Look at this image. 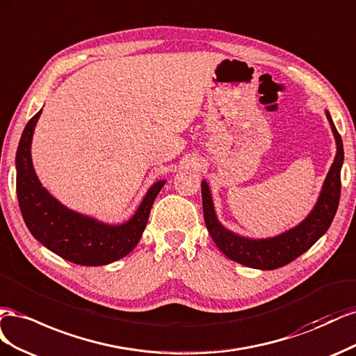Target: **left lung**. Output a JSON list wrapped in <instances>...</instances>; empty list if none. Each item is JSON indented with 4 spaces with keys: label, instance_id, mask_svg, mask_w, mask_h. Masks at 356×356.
I'll return each instance as SVG.
<instances>
[{
    "label": "left lung",
    "instance_id": "8db88e82",
    "mask_svg": "<svg viewBox=\"0 0 356 356\" xmlns=\"http://www.w3.org/2000/svg\"><path fill=\"white\" fill-rule=\"evenodd\" d=\"M325 115H327L334 140H336V158H334L328 175L323 180L316 204L313 206L309 215L293 228L267 238H250L237 234L219 222L215 204H213L210 186L206 180L201 181L202 211H204L206 227L215 245L227 258L250 268L276 270L297 259L328 231L334 216H336L340 201V171L344 152L341 137L336 129V125H334L330 111L325 110Z\"/></svg>",
    "mask_w": 356,
    "mask_h": 356
}]
</instances>
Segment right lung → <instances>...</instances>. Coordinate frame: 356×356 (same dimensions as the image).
Here are the masks:
<instances>
[{
    "mask_svg": "<svg viewBox=\"0 0 356 356\" xmlns=\"http://www.w3.org/2000/svg\"><path fill=\"white\" fill-rule=\"evenodd\" d=\"M42 110L29 119L16 152V192L29 232L44 248L79 266H107L127 257L140 241L149 213L167 180L149 188L136 213L124 223H106L71 210L38 180L31 158V143Z\"/></svg>",
    "mask_w": 356,
    "mask_h": 356,
    "instance_id": "right-lung-1",
    "label": "right lung"
}]
</instances>
